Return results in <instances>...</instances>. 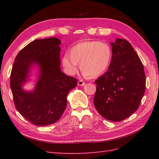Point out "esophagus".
<instances>
[{"instance_id": "1", "label": "esophagus", "mask_w": 159, "mask_h": 159, "mask_svg": "<svg viewBox=\"0 0 159 159\" xmlns=\"http://www.w3.org/2000/svg\"><path fill=\"white\" fill-rule=\"evenodd\" d=\"M85 85V82L83 81V80H80L78 81V86H83Z\"/></svg>"}]
</instances>
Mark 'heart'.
<instances>
[{
  "label": "heart",
  "mask_w": 159,
  "mask_h": 159,
  "mask_svg": "<svg viewBox=\"0 0 159 159\" xmlns=\"http://www.w3.org/2000/svg\"><path fill=\"white\" fill-rule=\"evenodd\" d=\"M112 50L108 43L89 41L77 43L72 47L70 55L65 54L61 59L63 70L68 75L77 72L78 63L85 76L95 77L103 74L109 67Z\"/></svg>",
  "instance_id": "heart-1"
}]
</instances>
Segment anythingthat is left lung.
Wrapping results in <instances>:
<instances>
[{"mask_svg":"<svg viewBox=\"0 0 159 159\" xmlns=\"http://www.w3.org/2000/svg\"><path fill=\"white\" fill-rule=\"evenodd\" d=\"M112 59L108 71L98 79L93 103L105 119L120 121L135 112L146 90L142 63L127 40L111 42Z\"/></svg>","mask_w":159,"mask_h":159,"instance_id":"obj_1","label":"left lung"}]
</instances>
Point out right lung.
Returning a JSON list of instances; mask_svg holds the SVG:
<instances>
[{
	"label": "right lung",
	"instance_id": "1",
	"mask_svg": "<svg viewBox=\"0 0 159 159\" xmlns=\"http://www.w3.org/2000/svg\"><path fill=\"white\" fill-rule=\"evenodd\" d=\"M58 38L35 39L22 49L13 63L10 87L17 111L35 126H44L56 122L67 105L69 92L77 85V79L61 72L60 43ZM34 66L39 74L32 91L22 86Z\"/></svg>",
	"mask_w": 159,
	"mask_h": 159
}]
</instances>
